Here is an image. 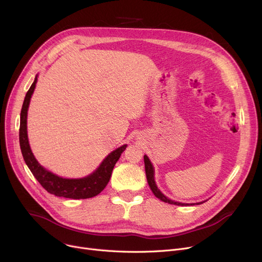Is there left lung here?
Returning <instances> with one entry per match:
<instances>
[{"label":"left lung","mask_w":262,"mask_h":262,"mask_svg":"<svg viewBox=\"0 0 262 262\" xmlns=\"http://www.w3.org/2000/svg\"><path fill=\"white\" fill-rule=\"evenodd\" d=\"M144 167H145V174H146V180L148 183V186L150 188V190L153 191V193L156 198H158L160 201L164 202V203H169V204H173V205H178V206H188L189 204H183V203H178V202H174L170 199H168L167 196H164L161 192L159 191V189L157 188L156 184H155V180H154V168L150 163L148 157L146 155H144ZM198 204H202V203H198Z\"/></svg>","instance_id":"obj_1"}]
</instances>
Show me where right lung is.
Here are the masks:
<instances>
[{
  "mask_svg": "<svg viewBox=\"0 0 262 262\" xmlns=\"http://www.w3.org/2000/svg\"><path fill=\"white\" fill-rule=\"evenodd\" d=\"M37 76L32 84L29 91L26 92L25 99L21 109V119H20V130H19V140L21 152L24 158L25 163L31 170L36 180L39 184L42 186L49 193L54 194L56 196L66 198V199H89L98 195L104 190L106 185L108 184L110 176H112L113 170L116 166L117 161L119 160L121 154L126 148V144H124L110 153L104 161L101 163V166L96 169L91 175L78 178V180H68V178H62L57 175H55L45 168H42L38 163L36 158L34 157L30 144L29 139H27V130H26V118H27V108H29L30 101L32 94L36 87Z\"/></svg>",
  "mask_w": 262,
  "mask_h": 262,
  "instance_id": "1",
  "label": "right lung"
}]
</instances>
